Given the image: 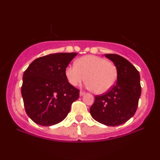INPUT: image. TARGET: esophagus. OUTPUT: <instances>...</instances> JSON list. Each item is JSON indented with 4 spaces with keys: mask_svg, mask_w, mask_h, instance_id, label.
<instances>
[{
    "mask_svg": "<svg viewBox=\"0 0 160 160\" xmlns=\"http://www.w3.org/2000/svg\"><path fill=\"white\" fill-rule=\"evenodd\" d=\"M85 94H86L85 92H83V91H80V96H82V95H84Z\"/></svg>",
    "mask_w": 160,
    "mask_h": 160,
    "instance_id": "34e87169",
    "label": "esophagus"
}]
</instances>
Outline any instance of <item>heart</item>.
Returning <instances> with one entry per match:
<instances>
[{"label":"heart","mask_w":160,"mask_h":160,"mask_svg":"<svg viewBox=\"0 0 160 160\" xmlns=\"http://www.w3.org/2000/svg\"><path fill=\"white\" fill-rule=\"evenodd\" d=\"M65 76L71 85L76 86L86 80V86L95 94H104L114 86L117 79L116 66L105 58L85 56L78 58L75 65L65 69Z\"/></svg>","instance_id":"1"}]
</instances>
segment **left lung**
<instances>
[{
	"label": "left lung",
	"mask_w": 160,
	"mask_h": 160,
	"mask_svg": "<svg viewBox=\"0 0 160 160\" xmlns=\"http://www.w3.org/2000/svg\"><path fill=\"white\" fill-rule=\"evenodd\" d=\"M117 71L115 86L108 92L95 96L89 112L92 118L108 126L123 124L136 112L141 87L140 74L127 59L117 54H106Z\"/></svg>",
	"instance_id": "8db88e82"
}]
</instances>
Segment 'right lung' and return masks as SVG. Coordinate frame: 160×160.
<instances>
[{
  "instance_id": "1",
  "label": "right lung",
  "mask_w": 160,
  "mask_h": 160,
  "mask_svg": "<svg viewBox=\"0 0 160 160\" xmlns=\"http://www.w3.org/2000/svg\"><path fill=\"white\" fill-rule=\"evenodd\" d=\"M76 52L53 53L33 61L23 74L22 86L25 112L34 122L49 126L62 122L80 90L69 83L65 69Z\"/></svg>"
}]
</instances>
